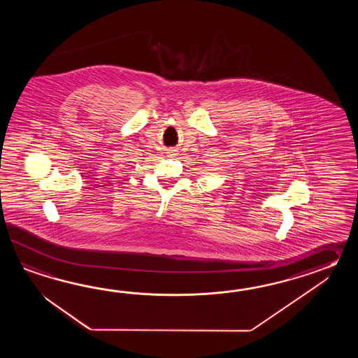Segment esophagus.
I'll return each mask as SVG.
<instances>
[{
	"instance_id": "34e87169",
	"label": "esophagus",
	"mask_w": 358,
	"mask_h": 358,
	"mask_svg": "<svg viewBox=\"0 0 358 358\" xmlns=\"http://www.w3.org/2000/svg\"><path fill=\"white\" fill-rule=\"evenodd\" d=\"M173 155H174V153H173Z\"/></svg>"
}]
</instances>
